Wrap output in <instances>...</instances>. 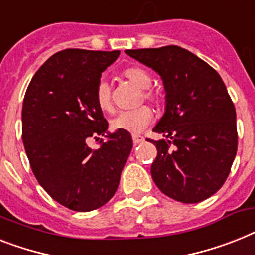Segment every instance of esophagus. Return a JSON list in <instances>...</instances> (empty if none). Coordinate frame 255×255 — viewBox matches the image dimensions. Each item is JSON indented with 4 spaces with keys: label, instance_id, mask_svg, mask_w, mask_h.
Returning <instances> with one entry per match:
<instances>
[{
    "label": "esophagus",
    "instance_id": "obj_1",
    "mask_svg": "<svg viewBox=\"0 0 255 255\" xmlns=\"http://www.w3.org/2000/svg\"><path fill=\"white\" fill-rule=\"evenodd\" d=\"M132 140H133L134 145H137V144H141V142L144 141V137L140 136V134H133V136H132Z\"/></svg>",
    "mask_w": 255,
    "mask_h": 255
}]
</instances>
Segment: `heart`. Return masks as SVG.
Returning a JSON list of instances; mask_svg holds the SVG:
<instances>
[{"mask_svg":"<svg viewBox=\"0 0 255 255\" xmlns=\"http://www.w3.org/2000/svg\"><path fill=\"white\" fill-rule=\"evenodd\" d=\"M123 76L129 82L136 85L137 88L145 89L142 92L144 98L152 101L154 103L161 102V95L154 90L148 89L152 85V77L145 69L138 67L128 68L123 72ZM95 99L97 105L102 111L111 113L114 109L113 99H111V89L110 84L106 80L99 81L97 90H95ZM153 121V111L150 107L141 106L138 109L131 110V111H121L117 117L111 121V127L115 131H124L129 133H140L148 127L150 122Z\"/></svg>","mask_w":255,"mask_h":255,"instance_id":"heart-1","label":"heart"}]
</instances>
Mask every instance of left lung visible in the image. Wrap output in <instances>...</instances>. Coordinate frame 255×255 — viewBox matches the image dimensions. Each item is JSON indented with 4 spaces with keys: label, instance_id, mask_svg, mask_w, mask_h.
<instances>
[{
    "label": "left lung",
    "instance_id": "8db88e82",
    "mask_svg": "<svg viewBox=\"0 0 255 255\" xmlns=\"http://www.w3.org/2000/svg\"><path fill=\"white\" fill-rule=\"evenodd\" d=\"M165 88V114L153 131L165 138L150 173L171 199L199 203L224 185L237 153L236 109L214 68L178 45L127 49Z\"/></svg>",
    "mask_w": 255,
    "mask_h": 255
}]
</instances>
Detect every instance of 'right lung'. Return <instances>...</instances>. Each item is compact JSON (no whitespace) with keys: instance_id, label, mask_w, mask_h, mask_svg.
I'll list each match as a JSON object with an SVG mask.
<instances>
[{"instance_id":"1","label":"right lung","mask_w":255,"mask_h":255,"mask_svg":"<svg viewBox=\"0 0 255 255\" xmlns=\"http://www.w3.org/2000/svg\"><path fill=\"white\" fill-rule=\"evenodd\" d=\"M119 53L60 51L39 68L24 95L22 140L32 173L69 210L88 212L106 204L131 153L129 132L110 133L95 99L102 72ZM90 137L99 141L98 149L87 145Z\"/></svg>"}]
</instances>
